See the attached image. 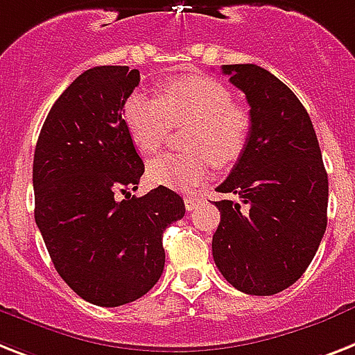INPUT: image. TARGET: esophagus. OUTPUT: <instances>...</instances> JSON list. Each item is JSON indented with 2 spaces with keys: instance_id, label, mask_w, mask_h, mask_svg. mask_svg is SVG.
I'll return each instance as SVG.
<instances>
[{
  "instance_id": "1",
  "label": "esophagus",
  "mask_w": 355,
  "mask_h": 355,
  "mask_svg": "<svg viewBox=\"0 0 355 355\" xmlns=\"http://www.w3.org/2000/svg\"><path fill=\"white\" fill-rule=\"evenodd\" d=\"M184 204H186L187 211H193L195 207H198L202 204V198L197 197V195H187V197L184 198Z\"/></svg>"
}]
</instances>
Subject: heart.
Here are the masks:
<instances>
[{"mask_svg": "<svg viewBox=\"0 0 355 355\" xmlns=\"http://www.w3.org/2000/svg\"><path fill=\"white\" fill-rule=\"evenodd\" d=\"M123 125L135 148L151 155L162 146L169 123L189 122L186 151H168L148 164L157 186L189 189L209 175L213 162L226 168L237 162L252 135V116L233 103L232 91L204 74L169 78L158 85V98L132 93L123 102Z\"/></svg>", "mask_w": 355, "mask_h": 355, "instance_id": "heart-1", "label": "heart"}]
</instances>
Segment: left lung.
Returning <instances> with one entry per match:
<instances>
[{"label":"left lung","instance_id":"1","mask_svg":"<svg viewBox=\"0 0 355 355\" xmlns=\"http://www.w3.org/2000/svg\"><path fill=\"white\" fill-rule=\"evenodd\" d=\"M246 94L252 135L218 193L213 259L232 286L273 295L306 272L327 230L328 175L315 129L292 89L266 69L223 65Z\"/></svg>","mask_w":355,"mask_h":355}]
</instances>
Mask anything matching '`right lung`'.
Instances as JSON below:
<instances>
[{"mask_svg":"<svg viewBox=\"0 0 355 355\" xmlns=\"http://www.w3.org/2000/svg\"><path fill=\"white\" fill-rule=\"evenodd\" d=\"M138 83L140 73L125 65L80 74L49 111L34 151V218L49 255L60 277L96 306H122L157 284L164 232L186 213L168 187L129 193L144 162L122 107Z\"/></svg>","mask_w":355,"mask_h":355,"instance_id":"1","label":"right lung"}]
</instances>
